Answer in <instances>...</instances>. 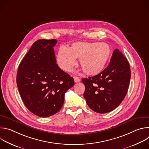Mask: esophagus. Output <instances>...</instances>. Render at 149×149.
Returning <instances> with one entry per match:
<instances>
[{
	"mask_svg": "<svg viewBox=\"0 0 149 149\" xmlns=\"http://www.w3.org/2000/svg\"><path fill=\"white\" fill-rule=\"evenodd\" d=\"M74 82H79L81 81L80 79L78 77H74Z\"/></svg>",
	"mask_w": 149,
	"mask_h": 149,
	"instance_id": "34e87169",
	"label": "esophagus"
}]
</instances>
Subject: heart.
<instances>
[{"label": "heart", "mask_w": 149, "mask_h": 149, "mask_svg": "<svg viewBox=\"0 0 149 149\" xmlns=\"http://www.w3.org/2000/svg\"><path fill=\"white\" fill-rule=\"evenodd\" d=\"M110 45L104 42H78L68 48L61 47L56 55L59 67L65 72L72 70L79 59V65L87 75L99 74L104 69L111 56Z\"/></svg>", "instance_id": "heart-1"}]
</instances>
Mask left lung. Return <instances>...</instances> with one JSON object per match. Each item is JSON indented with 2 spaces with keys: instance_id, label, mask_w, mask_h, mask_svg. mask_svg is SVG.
<instances>
[{
  "instance_id": "left-lung-1",
  "label": "left lung",
  "mask_w": 149,
  "mask_h": 149,
  "mask_svg": "<svg viewBox=\"0 0 149 149\" xmlns=\"http://www.w3.org/2000/svg\"><path fill=\"white\" fill-rule=\"evenodd\" d=\"M131 77L129 61L116 49L108 67L99 74L82 79L84 97L88 107L98 113H109L120 104L128 91Z\"/></svg>"
}]
</instances>
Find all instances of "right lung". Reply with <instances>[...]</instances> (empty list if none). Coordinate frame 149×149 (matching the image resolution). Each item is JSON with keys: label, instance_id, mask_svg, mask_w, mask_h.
Returning a JSON list of instances; mask_svg holds the SVG:
<instances>
[{"label": "right lung", "instance_id": "obj_1", "mask_svg": "<svg viewBox=\"0 0 149 149\" xmlns=\"http://www.w3.org/2000/svg\"><path fill=\"white\" fill-rule=\"evenodd\" d=\"M56 39H39L21 61L16 82L21 98L35 115L48 117L58 113L64 102L65 93L74 85L72 77L56 63Z\"/></svg>", "mask_w": 149, "mask_h": 149}]
</instances>
